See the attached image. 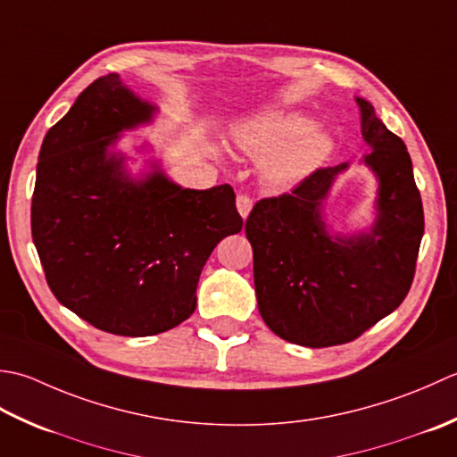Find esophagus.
<instances>
[{
  "label": "esophagus",
  "mask_w": 457,
  "mask_h": 457,
  "mask_svg": "<svg viewBox=\"0 0 457 457\" xmlns=\"http://www.w3.org/2000/svg\"><path fill=\"white\" fill-rule=\"evenodd\" d=\"M237 209H238V212H240V217H242V219H246V217H248V212H250V209H253V199H250L248 195L240 193L238 197H237Z\"/></svg>",
  "instance_id": "1"
}]
</instances>
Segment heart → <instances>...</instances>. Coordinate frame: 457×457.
<instances>
[{
    "instance_id": "obj_1",
    "label": "heart",
    "mask_w": 457,
    "mask_h": 457,
    "mask_svg": "<svg viewBox=\"0 0 457 457\" xmlns=\"http://www.w3.org/2000/svg\"><path fill=\"white\" fill-rule=\"evenodd\" d=\"M232 142L250 157H268L264 179L287 189L305 179L331 152V137L320 126H310L300 112H270L232 126Z\"/></svg>"
}]
</instances>
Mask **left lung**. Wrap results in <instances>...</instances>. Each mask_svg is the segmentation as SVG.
Returning <instances> with one entry per match:
<instances>
[{"label": "left lung", "instance_id": "1", "mask_svg": "<svg viewBox=\"0 0 457 457\" xmlns=\"http://www.w3.org/2000/svg\"><path fill=\"white\" fill-rule=\"evenodd\" d=\"M361 108L365 162L378 177L377 220L369 235L331 237L321 203L349 163L320 167L290 193L260 199L246 219L258 312L278 337L303 347L357 339L393 313L411 290L424 211L403 139Z\"/></svg>", "mask_w": 457, "mask_h": 457}]
</instances>
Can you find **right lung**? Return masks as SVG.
<instances>
[{
	"mask_svg": "<svg viewBox=\"0 0 457 457\" xmlns=\"http://www.w3.org/2000/svg\"><path fill=\"white\" fill-rule=\"evenodd\" d=\"M155 106L118 74L96 79L46 132L31 201V235L54 297L96 329L145 337L197 307L201 270L242 217L230 185L183 189L154 171L134 181L108 154Z\"/></svg>",
	"mask_w": 457,
	"mask_h": 457,
	"instance_id": "right-lung-1",
	"label": "right lung"
}]
</instances>
